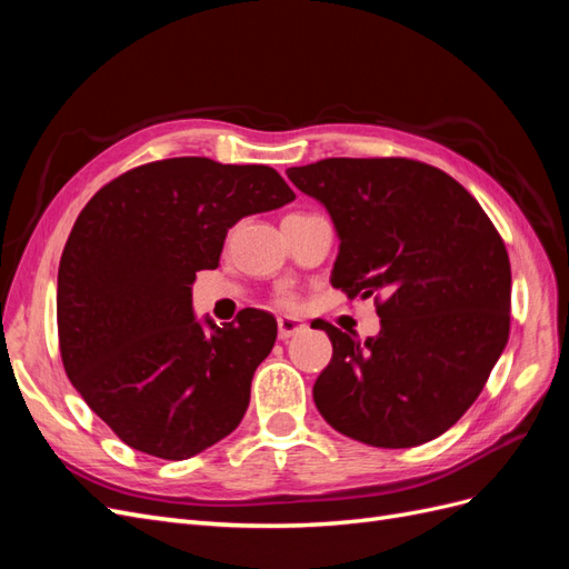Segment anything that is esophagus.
Listing matches in <instances>:
<instances>
[{"instance_id": "1", "label": "esophagus", "mask_w": 569, "mask_h": 569, "mask_svg": "<svg viewBox=\"0 0 569 569\" xmlns=\"http://www.w3.org/2000/svg\"><path fill=\"white\" fill-rule=\"evenodd\" d=\"M303 330H306V325L299 322V320H291V318H280L278 320V335H280L282 341H287L289 337H295V335H299Z\"/></svg>"}]
</instances>
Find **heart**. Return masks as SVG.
Listing matches in <instances>:
<instances>
[{"label": "heart", "instance_id": "heart-1", "mask_svg": "<svg viewBox=\"0 0 569 569\" xmlns=\"http://www.w3.org/2000/svg\"><path fill=\"white\" fill-rule=\"evenodd\" d=\"M278 306L284 308V311H295V308L299 306V299L295 295H280L278 297Z\"/></svg>", "mask_w": 569, "mask_h": 569}]
</instances>
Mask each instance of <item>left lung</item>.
<instances>
[{
  "instance_id": "8db88e82",
  "label": "left lung",
  "mask_w": 569,
  "mask_h": 569,
  "mask_svg": "<svg viewBox=\"0 0 569 569\" xmlns=\"http://www.w3.org/2000/svg\"><path fill=\"white\" fill-rule=\"evenodd\" d=\"M287 178L335 220L332 287L375 297L382 318L366 341L318 322L332 341L313 387L320 416L380 449L437 439L475 403L506 349L501 234L468 189L416 159H325L287 168Z\"/></svg>"
}]
</instances>
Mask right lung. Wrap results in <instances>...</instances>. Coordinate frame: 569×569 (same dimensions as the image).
Here are the masks:
<instances>
[{
	"mask_svg": "<svg viewBox=\"0 0 569 569\" xmlns=\"http://www.w3.org/2000/svg\"><path fill=\"white\" fill-rule=\"evenodd\" d=\"M291 199L274 168L178 157L118 176L80 211L59 263V351L84 403L130 449L184 460L242 422L278 322L244 308L206 332L189 284L218 268L239 218Z\"/></svg>",
	"mask_w": 569,
	"mask_h": 569,
	"instance_id": "right-lung-1",
	"label": "right lung"
}]
</instances>
